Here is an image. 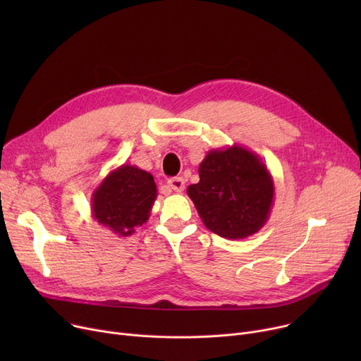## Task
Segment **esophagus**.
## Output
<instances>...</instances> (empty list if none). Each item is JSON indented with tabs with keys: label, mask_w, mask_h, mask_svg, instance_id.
<instances>
[{
	"label": "esophagus",
	"mask_w": 361,
	"mask_h": 361,
	"mask_svg": "<svg viewBox=\"0 0 361 361\" xmlns=\"http://www.w3.org/2000/svg\"><path fill=\"white\" fill-rule=\"evenodd\" d=\"M168 185L173 188L174 192H178V193H181L183 190H184V185H185V183H184V178L183 177H176V178H171V180H168Z\"/></svg>",
	"instance_id": "34e87169"
}]
</instances>
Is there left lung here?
<instances>
[{
	"label": "left lung",
	"instance_id": "8db88e82",
	"mask_svg": "<svg viewBox=\"0 0 361 361\" xmlns=\"http://www.w3.org/2000/svg\"><path fill=\"white\" fill-rule=\"evenodd\" d=\"M199 183L187 187L207 230L228 240L260 231L268 222L275 185L260 157L244 146L214 149L199 165Z\"/></svg>",
	"mask_w": 361,
	"mask_h": 361
}]
</instances>
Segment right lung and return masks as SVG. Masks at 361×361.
I'll use <instances>...</instances> for the list:
<instances>
[{
    "label": "right lung",
    "mask_w": 361,
    "mask_h": 361,
    "mask_svg": "<svg viewBox=\"0 0 361 361\" xmlns=\"http://www.w3.org/2000/svg\"><path fill=\"white\" fill-rule=\"evenodd\" d=\"M158 196L154 176L123 164L92 193V216L114 234L128 237L147 222Z\"/></svg>",
    "instance_id": "add662e5"
}]
</instances>
